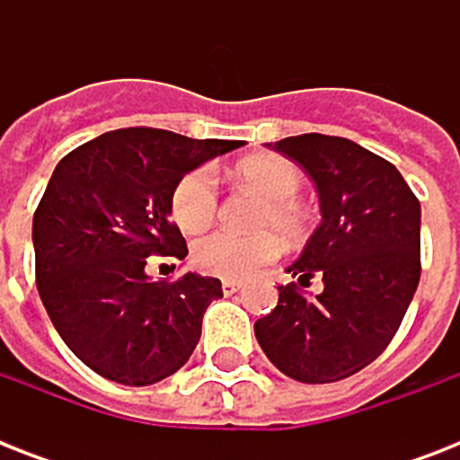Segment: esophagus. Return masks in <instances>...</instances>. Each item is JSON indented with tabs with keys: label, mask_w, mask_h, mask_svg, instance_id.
<instances>
[{
	"label": "esophagus",
	"mask_w": 460,
	"mask_h": 460,
	"mask_svg": "<svg viewBox=\"0 0 460 460\" xmlns=\"http://www.w3.org/2000/svg\"><path fill=\"white\" fill-rule=\"evenodd\" d=\"M222 291H224V296H234V294H238V291H241V284H236V281H222Z\"/></svg>",
	"instance_id": "34e87169"
}]
</instances>
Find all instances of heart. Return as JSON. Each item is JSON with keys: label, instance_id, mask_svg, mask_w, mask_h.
<instances>
[{"label": "heart", "instance_id": "heart-1", "mask_svg": "<svg viewBox=\"0 0 460 460\" xmlns=\"http://www.w3.org/2000/svg\"><path fill=\"white\" fill-rule=\"evenodd\" d=\"M236 179L262 198L251 236H238L231 231H212L193 245V262L200 272L219 279H248L262 265L279 258L281 243L274 230L287 241H298L305 234L307 215L298 202L303 188L301 169L279 155H255L238 162ZM217 181L209 169L200 166L186 173L172 193V217L188 234L202 231L217 212ZM273 231L270 232L269 229Z\"/></svg>", "mask_w": 460, "mask_h": 460}]
</instances>
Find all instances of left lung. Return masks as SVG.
<instances>
[{
	"label": "left lung",
	"mask_w": 460,
	"mask_h": 460,
	"mask_svg": "<svg viewBox=\"0 0 460 460\" xmlns=\"http://www.w3.org/2000/svg\"><path fill=\"white\" fill-rule=\"evenodd\" d=\"M272 150L298 162L320 195V226L287 272L302 286L317 273L325 288L305 299L296 281L279 287L255 336L287 377L339 382L389 346L413 301L420 202L392 162L349 138L303 133Z\"/></svg>",
	"instance_id": "8db88e82"
}]
</instances>
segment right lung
I'll return each instance as SVG.
<instances>
[{"mask_svg":"<svg viewBox=\"0 0 460 460\" xmlns=\"http://www.w3.org/2000/svg\"><path fill=\"white\" fill-rule=\"evenodd\" d=\"M243 140L121 128L75 147L32 217L35 279L54 329L104 379L147 386L186 365L222 281L186 272L153 281L150 255L183 260L172 193L188 172Z\"/></svg>","mask_w":460,"mask_h":460,"instance_id":"add662e5","label":"right lung"}]
</instances>
